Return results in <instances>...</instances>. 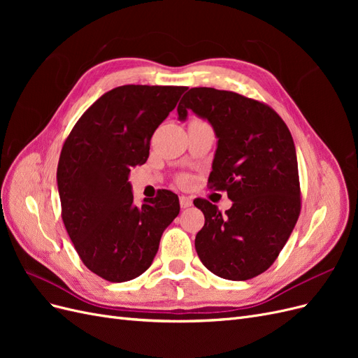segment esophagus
Returning <instances> with one entry per match:
<instances>
[{
	"label": "esophagus",
	"mask_w": 358,
	"mask_h": 358,
	"mask_svg": "<svg viewBox=\"0 0 358 358\" xmlns=\"http://www.w3.org/2000/svg\"><path fill=\"white\" fill-rule=\"evenodd\" d=\"M179 203H180L182 209H187V208H189V206H192V199L187 197V196H180Z\"/></svg>",
	"instance_id": "obj_1"
}]
</instances>
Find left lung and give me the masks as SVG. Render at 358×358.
<instances>
[{
  "label": "left lung",
  "mask_w": 358,
  "mask_h": 358,
  "mask_svg": "<svg viewBox=\"0 0 358 358\" xmlns=\"http://www.w3.org/2000/svg\"><path fill=\"white\" fill-rule=\"evenodd\" d=\"M188 110L213 128L218 142L209 183L233 201L221 213L208 200H194L204 215L196 251L216 276L255 278L273 264L299 220V167L289 129L268 106L230 91L191 88L178 106L179 121H187Z\"/></svg>",
  "instance_id": "8db88e82"
}]
</instances>
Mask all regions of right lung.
Returning a JSON list of instances; mask_svg holds the SVG:
<instances>
[{"mask_svg":"<svg viewBox=\"0 0 358 358\" xmlns=\"http://www.w3.org/2000/svg\"><path fill=\"white\" fill-rule=\"evenodd\" d=\"M185 91L117 86L80 116L62 146L57 182L64 225L83 264L110 282L146 272L179 215V199L169 189L134 204L128 178L146 162L152 134Z\"/></svg>","mask_w":358,"mask_h":358,"instance_id":"obj_1","label":"right lung"}]
</instances>
